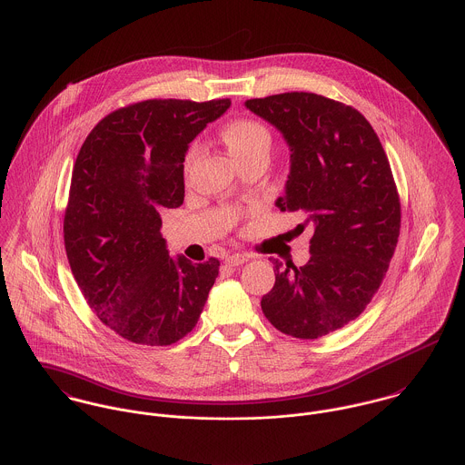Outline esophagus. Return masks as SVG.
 I'll list each match as a JSON object with an SVG mask.
<instances>
[{"label": "esophagus", "mask_w": 465, "mask_h": 465, "mask_svg": "<svg viewBox=\"0 0 465 465\" xmlns=\"http://www.w3.org/2000/svg\"><path fill=\"white\" fill-rule=\"evenodd\" d=\"M248 261H250V255H246V253H233V255L226 257V264L228 266H241V264H244Z\"/></svg>", "instance_id": "34e87169"}]
</instances>
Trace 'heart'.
<instances>
[{
  "label": "heart",
  "instance_id": "1",
  "mask_svg": "<svg viewBox=\"0 0 465 465\" xmlns=\"http://www.w3.org/2000/svg\"><path fill=\"white\" fill-rule=\"evenodd\" d=\"M223 138L232 153V156L242 163L257 154H270L272 134L268 127L252 118L232 120L223 129ZM199 154V142L190 143L186 151V165H190Z\"/></svg>",
  "mask_w": 465,
  "mask_h": 465
}]
</instances>
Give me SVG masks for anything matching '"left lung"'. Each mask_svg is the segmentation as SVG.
<instances>
[{"label":"left lung","instance_id":"obj_1","mask_svg":"<svg viewBox=\"0 0 465 465\" xmlns=\"http://www.w3.org/2000/svg\"><path fill=\"white\" fill-rule=\"evenodd\" d=\"M246 107L291 149L280 212L314 226L305 266L272 259L275 285L261 307L280 332L316 340L356 320L388 272L401 230L390 162L369 120L343 102L291 92L246 100Z\"/></svg>","mask_w":465,"mask_h":465}]
</instances>
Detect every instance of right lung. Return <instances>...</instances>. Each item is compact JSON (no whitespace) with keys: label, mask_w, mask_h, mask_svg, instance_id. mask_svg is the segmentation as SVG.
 <instances>
[{"label":"right lung","mask_w":465,"mask_h":465,"mask_svg":"<svg viewBox=\"0 0 465 465\" xmlns=\"http://www.w3.org/2000/svg\"><path fill=\"white\" fill-rule=\"evenodd\" d=\"M230 98H153L104 116L84 140L64 212L66 257L98 320L127 341L165 347L195 327L219 275L210 257L173 259L163 208L183 204L188 143Z\"/></svg>","instance_id":"obj_1"}]
</instances>
